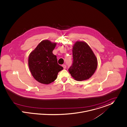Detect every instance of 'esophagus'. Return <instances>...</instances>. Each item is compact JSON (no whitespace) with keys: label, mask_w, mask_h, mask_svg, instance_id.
Wrapping results in <instances>:
<instances>
[{"label":"esophagus","mask_w":127,"mask_h":127,"mask_svg":"<svg viewBox=\"0 0 127 127\" xmlns=\"http://www.w3.org/2000/svg\"><path fill=\"white\" fill-rule=\"evenodd\" d=\"M62 66H63V68L64 69H66V65H62Z\"/></svg>","instance_id":"obj_1"}]
</instances>
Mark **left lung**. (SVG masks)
<instances>
[{
	"instance_id": "8db88e82",
	"label": "left lung",
	"mask_w": 127,
	"mask_h": 127,
	"mask_svg": "<svg viewBox=\"0 0 127 127\" xmlns=\"http://www.w3.org/2000/svg\"><path fill=\"white\" fill-rule=\"evenodd\" d=\"M73 63L69 69L71 76L77 81L89 79L97 67V59L87 43L76 41L72 47Z\"/></svg>"
}]
</instances>
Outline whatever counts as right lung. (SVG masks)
Instances as JSON below:
<instances>
[{
    "mask_svg": "<svg viewBox=\"0 0 127 127\" xmlns=\"http://www.w3.org/2000/svg\"><path fill=\"white\" fill-rule=\"evenodd\" d=\"M57 43L43 40L29 55L28 65L34 78L40 83L49 84L57 79L63 68L57 63V56L53 54Z\"/></svg>",
    "mask_w": 127,
    "mask_h": 127,
    "instance_id": "right-lung-1",
    "label": "right lung"
}]
</instances>
